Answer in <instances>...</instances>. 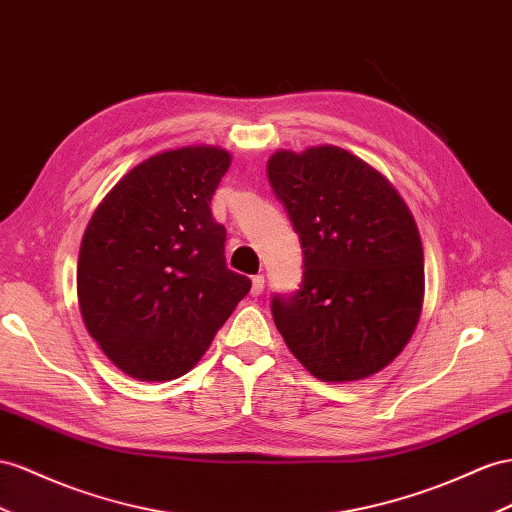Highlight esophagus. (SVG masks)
I'll use <instances>...</instances> for the list:
<instances>
[{"mask_svg": "<svg viewBox=\"0 0 512 512\" xmlns=\"http://www.w3.org/2000/svg\"><path fill=\"white\" fill-rule=\"evenodd\" d=\"M264 274H257V277H253V285H251V294L253 296H259L261 292H264Z\"/></svg>", "mask_w": 512, "mask_h": 512, "instance_id": "34e87169", "label": "esophagus"}]
</instances>
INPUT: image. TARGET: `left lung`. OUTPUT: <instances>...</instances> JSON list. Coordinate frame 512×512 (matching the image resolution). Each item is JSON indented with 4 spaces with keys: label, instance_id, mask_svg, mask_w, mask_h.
Masks as SVG:
<instances>
[{
    "label": "left lung",
    "instance_id": "8db88e82",
    "mask_svg": "<svg viewBox=\"0 0 512 512\" xmlns=\"http://www.w3.org/2000/svg\"><path fill=\"white\" fill-rule=\"evenodd\" d=\"M268 181L305 255L303 287L272 298L292 355L326 383L368 378L396 359L424 303V248L398 190L335 144L274 151Z\"/></svg>",
    "mask_w": 512,
    "mask_h": 512
}]
</instances>
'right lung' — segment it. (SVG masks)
Segmentation results:
<instances>
[{
    "label": "right lung",
    "instance_id": "right-lung-1",
    "mask_svg": "<svg viewBox=\"0 0 512 512\" xmlns=\"http://www.w3.org/2000/svg\"><path fill=\"white\" fill-rule=\"evenodd\" d=\"M231 153L212 144L155 153L99 203L77 259L86 331L136 381L190 372L251 290L225 264L212 196Z\"/></svg>",
    "mask_w": 512,
    "mask_h": 512
}]
</instances>
